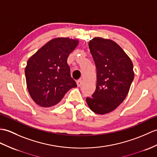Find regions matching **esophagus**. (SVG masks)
I'll list each match as a JSON object with an SVG mask.
<instances>
[{
	"mask_svg": "<svg viewBox=\"0 0 157 157\" xmlns=\"http://www.w3.org/2000/svg\"><path fill=\"white\" fill-rule=\"evenodd\" d=\"M77 85H78V87H79V86H82V79H78L77 82Z\"/></svg>",
	"mask_w": 157,
	"mask_h": 157,
	"instance_id": "esophagus-1",
	"label": "esophagus"
}]
</instances>
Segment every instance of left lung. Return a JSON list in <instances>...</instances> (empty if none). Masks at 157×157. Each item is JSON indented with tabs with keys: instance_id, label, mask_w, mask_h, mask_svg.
<instances>
[{
	"instance_id": "8db88e82",
	"label": "left lung",
	"mask_w": 157,
	"mask_h": 157,
	"mask_svg": "<svg viewBox=\"0 0 157 157\" xmlns=\"http://www.w3.org/2000/svg\"><path fill=\"white\" fill-rule=\"evenodd\" d=\"M89 47L96 67L97 83L95 92L86 98V101L94 112L105 114L115 110L126 98L134 77L133 64L112 40L95 37Z\"/></svg>"
}]
</instances>
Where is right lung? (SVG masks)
Masks as SVG:
<instances>
[{
  "label": "right lung",
  "mask_w": 157,
  "mask_h": 157,
  "mask_svg": "<svg viewBox=\"0 0 157 157\" xmlns=\"http://www.w3.org/2000/svg\"><path fill=\"white\" fill-rule=\"evenodd\" d=\"M78 44L76 39H53L29 58L25 71L27 89L40 106L56 105L68 90L77 87L67 59Z\"/></svg>",
  "instance_id": "1"
}]
</instances>
